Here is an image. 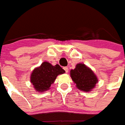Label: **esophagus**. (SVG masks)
<instances>
[{"label": "esophagus", "mask_w": 125, "mask_h": 125, "mask_svg": "<svg viewBox=\"0 0 125 125\" xmlns=\"http://www.w3.org/2000/svg\"><path fill=\"white\" fill-rule=\"evenodd\" d=\"M63 70H64L65 71V72H66V73H68V67H64V68H63Z\"/></svg>", "instance_id": "esophagus-1"}]
</instances>
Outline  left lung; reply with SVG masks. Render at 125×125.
<instances>
[{
  "label": "left lung",
  "instance_id": "obj_1",
  "mask_svg": "<svg viewBox=\"0 0 125 125\" xmlns=\"http://www.w3.org/2000/svg\"><path fill=\"white\" fill-rule=\"evenodd\" d=\"M70 76L76 86L81 90L89 92L98 82L96 75L83 63H78L74 70H71Z\"/></svg>",
  "mask_w": 125,
  "mask_h": 125
}]
</instances>
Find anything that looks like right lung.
Returning a JSON list of instances; mask_svg holds the SVG:
<instances>
[{"label": "right lung", "mask_w": 125, "mask_h": 125, "mask_svg": "<svg viewBox=\"0 0 125 125\" xmlns=\"http://www.w3.org/2000/svg\"><path fill=\"white\" fill-rule=\"evenodd\" d=\"M65 72L58 64L52 65L51 63L45 62L40 67L33 70L31 76V82L36 91L43 92L49 89L59 74Z\"/></svg>", "instance_id": "right-lung-1"}]
</instances>
